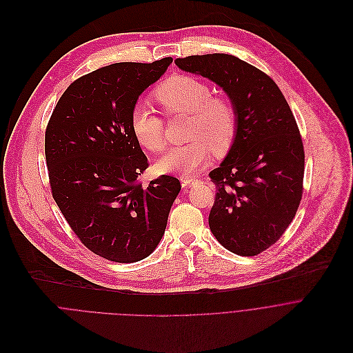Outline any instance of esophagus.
Masks as SVG:
<instances>
[{
  "instance_id": "obj_1",
  "label": "esophagus",
  "mask_w": 353,
  "mask_h": 353,
  "mask_svg": "<svg viewBox=\"0 0 353 353\" xmlns=\"http://www.w3.org/2000/svg\"><path fill=\"white\" fill-rule=\"evenodd\" d=\"M179 179H181V183H182V186H183V188L190 186V185L193 183V179H192V178H189V176H183V175H182Z\"/></svg>"
}]
</instances>
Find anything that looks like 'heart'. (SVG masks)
Instances as JSON below:
<instances>
[{
    "label": "heart",
    "mask_w": 353,
    "mask_h": 353,
    "mask_svg": "<svg viewBox=\"0 0 353 353\" xmlns=\"http://www.w3.org/2000/svg\"><path fill=\"white\" fill-rule=\"evenodd\" d=\"M167 115H188L186 139L190 142L171 148L160 160L163 172L190 175L207 164L210 153L225 154L238 133V111L223 96H213L201 81L189 75H172L154 92ZM130 130L137 143L149 152L164 149V122L145 103H136L129 115Z\"/></svg>",
    "instance_id": "obj_1"
}]
</instances>
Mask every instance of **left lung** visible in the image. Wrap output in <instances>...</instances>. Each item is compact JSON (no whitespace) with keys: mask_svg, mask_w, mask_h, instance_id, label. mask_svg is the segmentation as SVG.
Listing matches in <instances>:
<instances>
[{"mask_svg":"<svg viewBox=\"0 0 353 353\" xmlns=\"http://www.w3.org/2000/svg\"><path fill=\"white\" fill-rule=\"evenodd\" d=\"M186 72L217 83L238 111V133L221 165L208 225L239 256H256L284 235L303 193L305 150L295 117L276 83L230 54L176 58Z\"/></svg>","mask_w":353,"mask_h":353,"instance_id":"8db88e82","label":"left lung"}]
</instances>
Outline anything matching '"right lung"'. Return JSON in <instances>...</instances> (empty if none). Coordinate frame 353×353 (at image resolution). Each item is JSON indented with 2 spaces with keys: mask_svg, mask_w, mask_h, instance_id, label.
I'll return each mask as SVG.
<instances>
[{
  "mask_svg": "<svg viewBox=\"0 0 353 353\" xmlns=\"http://www.w3.org/2000/svg\"><path fill=\"white\" fill-rule=\"evenodd\" d=\"M171 62L96 69L68 86L47 123L52 197L79 241L115 263L139 261L157 248L181 190L170 175L143 185L149 161L129 126L137 97Z\"/></svg>",
  "mask_w": 353,
  "mask_h": 353,
  "instance_id": "obj_1",
  "label": "right lung"
}]
</instances>
